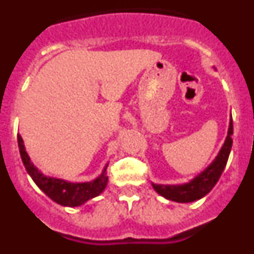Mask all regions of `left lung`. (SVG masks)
Segmentation results:
<instances>
[{
    "mask_svg": "<svg viewBox=\"0 0 254 254\" xmlns=\"http://www.w3.org/2000/svg\"><path fill=\"white\" fill-rule=\"evenodd\" d=\"M232 136L233 120H230L228 136H226V140L221 150H220L219 155L201 174H198L196 178L186 183V185L181 186H163L152 183L154 190L160 196L165 197V198L170 199V201H176V202H193V201H197V199L205 197L214 188V186L219 181L220 176L223 174L224 169H225L229 154H230L233 145Z\"/></svg>",
    "mask_w": 254,
    "mask_h": 254,
    "instance_id": "8db88e82",
    "label": "left lung"
}]
</instances>
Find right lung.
<instances>
[{
    "label": "right lung",
    "instance_id": "add662e5",
    "mask_svg": "<svg viewBox=\"0 0 254 254\" xmlns=\"http://www.w3.org/2000/svg\"><path fill=\"white\" fill-rule=\"evenodd\" d=\"M17 142H19L20 155H21V160L25 165L26 172L35 182V185L55 202L62 206L76 207V206L86 202L87 199L99 196L107 187L108 177L105 173L107 167L104 168L103 173L98 178L91 182H85V183H71V182H66L64 179L46 177L37 169V167H34V164L31 163L20 134H17Z\"/></svg>",
    "mask_w": 254,
    "mask_h": 254
}]
</instances>
